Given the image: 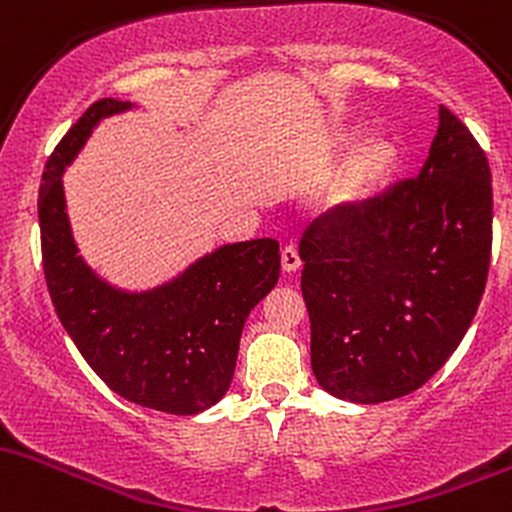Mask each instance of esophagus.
I'll use <instances>...</instances> for the list:
<instances>
[{
  "instance_id": "34e87169",
  "label": "esophagus",
  "mask_w": 512,
  "mask_h": 512,
  "mask_svg": "<svg viewBox=\"0 0 512 512\" xmlns=\"http://www.w3.org/2000/svg\"><path fill=\"white\" fill-rule=\"evenodd\" d=\"M280 261H283V271L285 273H295L300 271L302 266V258H300V251H297V246H285L283 254H280Z\"/></svg>"
}]
</instances>
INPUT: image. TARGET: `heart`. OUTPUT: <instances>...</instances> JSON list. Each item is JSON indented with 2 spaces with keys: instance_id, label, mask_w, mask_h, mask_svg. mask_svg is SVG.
Returning a JSON list of instances; mask_svg holds the SVG:
<instances>
[{
  "instance_id": "b5f03b06",
  "label": "heart",
  "mask_w": 512,
  "mask_h": 512,
  "mask_svg": "<svg viewBox=\"0 0 512 512\" xmlns=\"http://www.w3.org/2000/svg\"><path fill=\"white\" fill-rule=\"evenodd\" d=\"M363 135L360 125H341L333 130L331 145L336 149H348ZM396 164H399V149L389 137H370L350 154L346 169L331 193V203L338 208L355 210L370 203L377 193L392 179Z\"/></svg>"
}]
</instances>
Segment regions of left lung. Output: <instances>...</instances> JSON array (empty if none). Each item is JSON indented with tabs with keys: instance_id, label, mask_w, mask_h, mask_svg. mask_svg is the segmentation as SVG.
Listing matches in <instances>:
<instances>
[{
	"instance_id": "obj_1",
	"label": "left lung",
	"mask_w": 512,
	"mask_h": 512,
	"mask_svg": "<svg viewBox=\"0 0 512 512\" xmlns=\"http://www.w3.org/2000/svg\"><path fill=\"white\" fill-rule=\"evenodd\" d=\"M491 169L440 106L416 179L326 212L300 241L312 370L326 392L382 404L423 387L472 324L491 261Z\"/></svg>"
}]
</instances>
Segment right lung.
Returning <instances> with one entry per match:
<instances>
[{"label":"right lung","mask_w":512,"mask_h":512,"mask_svg":"<svg viewBox=\"0 0 512 512\" xmlns=\"http://www.w3.org/2000/svg\"><path fill=\"white\" fill-rule=\"evenodd\" d=\"M130 101L91 103L45 164L38 191L40 249L50 300L91 370L147 409L193 416L227 394L244 321L278 283L275 239L225 244L169 283L128 292L99 278L77 254L62 174L103 118Z\"/></svg>","instance_id":"add662e5"}]
</instances>
